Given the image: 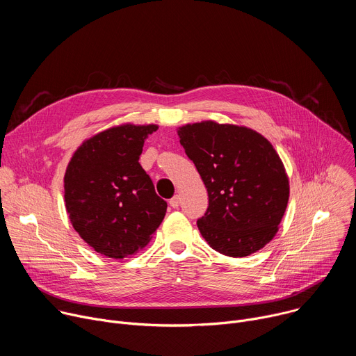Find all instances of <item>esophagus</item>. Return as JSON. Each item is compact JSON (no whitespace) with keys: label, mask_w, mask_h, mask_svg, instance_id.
Masks as SVG:
<instances>
[{"label":"esophagus","mask_w":356,"mask_h":356,"mask_svg":"<svg viewBox=\"0 0 356 356\" xmlns=\"http://www.w3.org/2000/svg\"><path fill=\"white\" fill-rule=\"evenodd\" d=\"M169 204H170V207H173V209H177V207H179V204H180V197H179V195H175L173 198H170Z\"/></svg>","instance_id":"1"}]
</instances>
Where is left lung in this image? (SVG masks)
Masks as SVG:
<instances>
[{
	"label": "left lung",
	"instance_id": "8db88e82",
	"mask_svg": "<svg viewBox=\"0 0 356 356\" xmlns=\"http://www.w3.org/2000/svg\"><path fill=\"white\" fill-rule=\"evenodd\" d=\"M209 193L197 227L222 255L243 258L269 243L284 216L290 187L272 143L246 127L201 121L177 129Z\"/></svg>",
	"mask_w": 356,
	"mask_h": 356
}]
</instances>
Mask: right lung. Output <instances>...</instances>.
Wrapping results in <instances>:
<instances>
[{"instance_id": "obj_1", "label": "right lung", "mask_w": 356, "mask_h": 356, "mask_svg": "<svg viewBox=\"0 0 356 356\" xmlns=\"http://www.w3.org/2000/svg\"><path fill=\"white\" fill-rule=\"evenodd\" d=\"M158 125L122 124L86 139L65 173L66 211L76 232L107 258L145 248L168 204L139 165L145 139Z\"/></svg>"}]
</instances>
